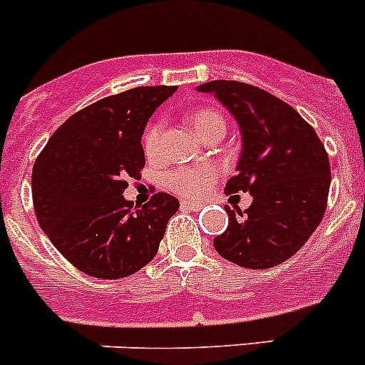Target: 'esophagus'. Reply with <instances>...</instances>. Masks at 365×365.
<instances>
[{"label":"esophagus","mask_w":365,"mask_h":365,"mask_svg":"<svg viewBox=\"0 0 365 365\" xmlns=\"http://www.w3.org/2000/svg\"><path fill=\"white\" fill-rule=\"evenodd\" d=\"M201 206L199 202H190V201H182L180 202V208H185V210H192V212H197L201 210Z\"/></svg>","instance_id":"34e87169"}]
</instances>
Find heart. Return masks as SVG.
<instances>
[{
	"instance_id": "heart-1",
	"label": "heart",
	"mask_w": 365,
	"mask_h": 365,
	"mask_svg": "<svg viewBox=\"0 0 365 365\" xmlns=\"http://www.w3.org/2000/svg\"><path fill=\"white\" fill-rule=\"evenodd\" d=\"M193 131L201 138L212 133H225L227 122L219 111L212 108H197L190 113ZM160 137H163V122H155L144 133V151L148 157H157L160 151ZM219 168L214 164H199V166L177 168L168 173V186L185 199H197L205 195L219 177Z\"/></svg>"
}]
</instances>
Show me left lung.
<instances>
[{"mask_svg":"<svg viewBox=\"0 0 365 365\" xmlns=\"http://www.w3.org/2000/svg\"><path fill=\"white\" fill-rule=\"evenodd\" d=\"M197 91L214 95L240 125L243 148L225 192L252 195L245 212L225 206L228 227L214 237V248L245 269L279 265L324 217L331 186L327 151L296 109L259 87L212 80Z\"/></svg>","mask_w":365,"mask_h":365,"instance_id":"left-lung-1","label":"left lung"}]
</instances>
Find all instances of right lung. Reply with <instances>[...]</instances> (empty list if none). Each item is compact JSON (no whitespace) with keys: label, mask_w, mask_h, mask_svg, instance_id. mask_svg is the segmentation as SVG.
I'll return each mask as SVG.
<instances>
[{"label":"right lung","mask_w":365,"mask_h":365,"mask_svg":"<svg viewBox=\"0 0 365 365\" xmlns=\"http://www.w3.org/2000/svg\"><path fill=\"white\" fill-rule=\"evenodd\" d=\"M175 86L135 87L67 118L32 168L41 230L69 263L93 278L118 279L148 265L179 201L155 193L135 210L125 179L146 164L143 133Z\"/></svg>","instance_id":"right-lung-1"}]
</instances>
